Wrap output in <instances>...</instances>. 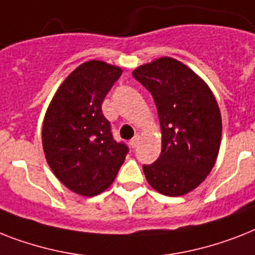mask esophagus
Segmentation results:
<instances>
[{"label": "esophagus", "instance_id": "esophagus-1", "mask_svg": "<svg viewBox=\"0 0 255 255\" xmlns=\"http://www.w3.org/2000/svg\"><path fill=\"white\" fill-rule=\"evenodd\" d=\"M138 142H140V136L138 134H136L133 138H132L131 141H129V145H131V148H136V146L138 145Z\"/></svg>", "mask_w": 255, "mask_h": 255}]
</instances>
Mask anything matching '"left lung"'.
I'll use <instances>...</instances> for the list:
<instances>
[{"instance_id": "left-lung-1", "label": "left lung", "mask_w": 255, "mask_h": 255, "mask_svg": "<svg viewBox=\"0 0 255 255\" xmlns=\"http://www.w3.org/2000/svg\"><path fill=\"white\" fill-rule=\"evenodd\" d=\"M152 94L161 127V153L144 165L146 181L166 196L195 190L210 174L221 144V114L210 86L186 64L163 56L132 72Z\"/></svg>"}]
</instances>
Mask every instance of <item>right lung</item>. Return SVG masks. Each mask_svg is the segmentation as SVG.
I'll use <instances>...</instances> for the list:
<instances>
[{"instance_id":"1","label":"right lung","mask_w":255,"mask_h":255,"mask_svg":"<svg viewBox=\"0 0 255 255\" xmlns=\"http://www.w3.org/2000/svg\"><path fill=\"white\" fill-rule=\"evenodd\" d=\"M121 67L101 60L78 65L56 90L45 111L41 144L55 177L70 191L95 196L117 178L128 148L113 138L102 102Z\"/></svg>"}]
</instances>
